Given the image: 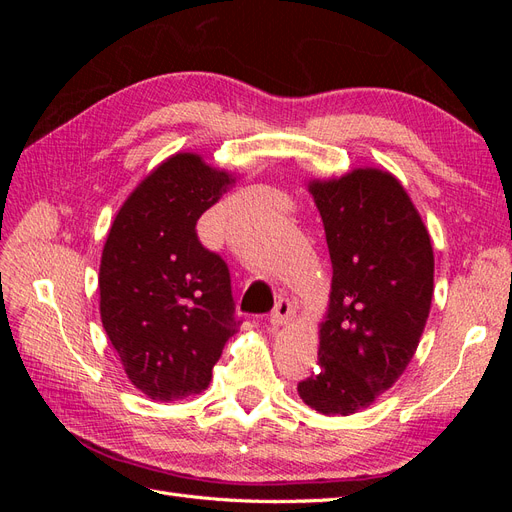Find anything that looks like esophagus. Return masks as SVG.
<instances>
[{"mask_svg":"<svg viewBox=\"0 0 512 512\" xmlns=\"http://www.w3.org/2000/svg\"><path fill=\"white\" fill-rule=\"evenodd\" d=\"M292 314H294V309H292L290 299H286V297L277 299L275 309L271 312V324H273V329H280V327H284V324H288V322L292 320Z\"/></svg>","mask_w":512,"mask_h":512,"instance_id":"34e87169","label":"esophagus"}]
</instances>
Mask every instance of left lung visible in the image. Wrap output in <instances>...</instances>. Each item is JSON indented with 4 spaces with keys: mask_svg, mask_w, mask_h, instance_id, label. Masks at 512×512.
<instances>
[{
    "mask_svg": "<svg viewBox=\"0 0 512 512\" xmlns=\"http://www.w3.org/2000/svg\"><path fill=\"white\" fill-rule=\"evenodd\" d=\"M333 280L316 374L299 397L327 416L374 404L404 374L433 297V247L421 213L389 170L314 179Z\"/></svg>",
    "mask_w": 512,
    "mask_h": 512,
    "instance_id": "1",
    "label": "left lung"
}]
</instances>
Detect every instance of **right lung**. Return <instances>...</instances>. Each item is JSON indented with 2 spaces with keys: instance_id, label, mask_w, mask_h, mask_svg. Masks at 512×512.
Instances as JSON below:
<instances>
[{
  "instance_id": "obj_1",
  "label": "right lung",
  "mask_w": 512,
  "mask_h": 512,
  "mask_svg": "<svg viewBox=\"0 0 512 512\" xmlns=\"http://www.w3.org/2000/svg\"><path fill=\"white\" fill-rule=\"evenodd\" d=\"M198 153H175L136 185L100 260V318L123 369L153 401L203 393L237 333L226 262L196 222L235 183Z\"/></svg>"
}]
</instances>
